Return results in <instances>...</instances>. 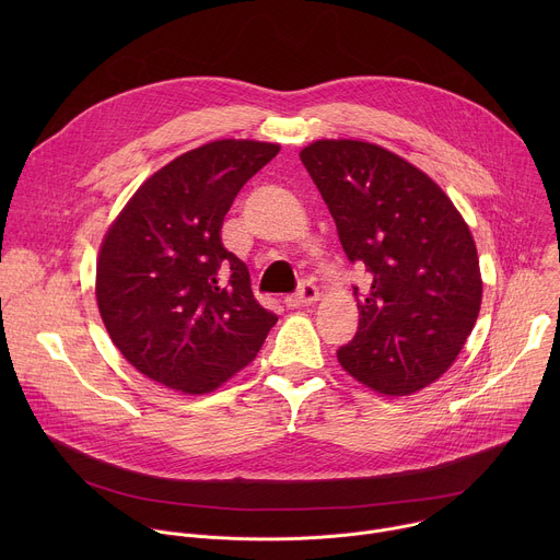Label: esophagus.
<instances>
[{
	"label": "esophagus",
	"mask_w": 560,
	"mask_h": 560,
	"mask_svg": "<svg viewBox=\"0 0 560 560\" xmlns=\"http://www.w3.org/2000/svg\"><path fill=\"white\" fill-rule=\"evenodd\" d=\"M318 299V288L312 281H301L299 290L290 296H285V305L288 307H301V305H310Z\"/></svg>",
	"instance_id": "1"
}]
</instances>
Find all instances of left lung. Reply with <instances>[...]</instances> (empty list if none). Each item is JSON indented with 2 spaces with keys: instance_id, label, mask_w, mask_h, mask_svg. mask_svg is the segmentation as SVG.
Wrapping results in <instances>:
<instances>
[{
  "instance_id": "obj_1",
  "label": "left lung",
  "mask_w": 560,
  "mask_h": 560,
  "mask_svg": "<svg viewBox=\"0 0 560 560\" xmlns=\"http://www.w3.org/2000/svg\"><path fill=\"white\" fill-rule=\"evenodd\" d=\"M299 156L348 259L372 279L365 290L354 285L359 330L337 350L341 368L387 396L428 387L454 363L481 310L467 223L425 173L381 145L322 139Z\"/></svg>"
}]
</instances>
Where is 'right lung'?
Returning <instances> with one entry per match:
<instances>
[{"mask_svg": "<svg viewBox=\"0 0 560 560\" xmlns=\"http://www.w3.org/2000/svg\"><path fill=\"white\" fill-rule=\"evenodd\" d=\"M277 143L219 139L156 171L104 236L97 305L117 350L148 378L206 394L246 368L277 314L221 244L234 197Z\"/></svg>", "mask_w": 560, "mask_h": 560, "instance_id": "1", "label": "right lung"}]
</instances>
